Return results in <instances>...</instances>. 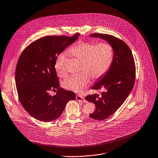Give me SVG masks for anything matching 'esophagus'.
<instances>
[{"instance_id":"obj_1","label":"esophagus","mask_w":158,"mask_h":158,"mask_svg":"<svg viewBox=\"0 0 158 158\" xmlns=\"http://www.w3.org/2000/svg\"><path fill=\"white\" fill-rule=\"evenodd\" d=\"M76 99L78 101H81V102H86V100L85 99V98L81 96V95H77L76 96Z\"/></svg>"}]
</instances>
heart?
<instances>
[{"instance_id":"heart-1","label":"heart","mask_w":158,"mask_h":158,"mask_svg":"<svg viewBox=\"0 0 158 158\" xmlns=\"http://www.w3.org/2000/svg\"><path fill=\"white\" fill-rule=\"evenodd\" d=\"M74 59L80 61V73L65 80L63 87L77 93L80 92L91 81V78L97 80L102 77L109 70L114 58V50L112 46L105 42L92 43L81 41L71 46L67 51ZM66 56L59 54L55 64L58 75L65 77L67 73L65 69Z\"/></svg>"}]
</instances>
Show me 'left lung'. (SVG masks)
Masks as SVG:
<instances>
[{"instance_id":"8db88e82","label":"left lung","mask_w":158,"mask_h":158,"mask_svg":"<svg viewBox=\"0 0 158 158\" xmlns=\"http://www.w3.org/2000/svg\"><path fill=\"white\" fill-rule=\"evenodd\" d=\"M91 36L107 41L114 50L109 70L91 88L95 90L103 89L101 96L97 94L86 96V99L96 107L90 117L102 120L114 114L128 97L134 86L136 67L131 51L124 41L107 34L94 33Z\"/></svg>"}]
</instances>
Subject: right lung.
<instances>
[{"label": "right lung", "instance_id": "1", "mask_svg": "<svg viewBox=\"0 0 158 158\" xmlns=\"http://www.w3.org/2000/svg\"><path fill=\"white\" fill-rule=\"evenodd\" d=\"M80 36H49L28 45L22 52L15 70L20 101L36 119L44 122L57 118L67 103L75 99L74 92L59 86L55 64L58 56ZM56 92L51 96L48 92Z\"/></svg>", "mask_w": 158, "mask_h": 158}]
</instances>
